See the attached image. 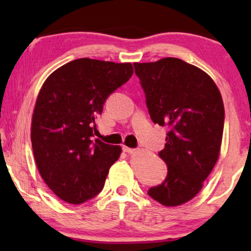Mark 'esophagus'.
I'll return each mask as SVG.
<instances>
[{"label":"esophagus","mask_w":251,"mask_h":251,"mask_svg":"<svg viewBox=\"0 0 251 251\" xmlns=\"http://www.w3.org/2000/svg\"><path fill=\"white\" fill-rule=\"evenodd\" d=\"M122 149H123V151H125V152L129 153V154H132V153L136 152L135 149H130V147H128V146H123Z\"/></svg>","instance_id":"obj_1"}]
</instances>
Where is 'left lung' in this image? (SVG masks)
Masks as SVG:
<instances>
[{
    "mask_svg": "<svg viewBox=\"0 0 251 251\" xmlns=\"http://www.w3.org/2000/svg\"><path fill=\"white\" fill-rule=\"evenodd\" d=\"M133 66L151 119L168 128L159 152L167 177L147 194L167 207L183 204L199 193L218 160L225 120L221 92L207 73L178 58Z\"/></svg>",
    "mask_w": 251,
    "mask_h": 251,
    "instance_id": "8db88e82",
    "label": "left lung"
}]
</instances>
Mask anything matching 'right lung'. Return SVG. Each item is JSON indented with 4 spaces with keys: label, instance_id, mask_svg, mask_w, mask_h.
I'll use <instances>...</instances> for the list:
<instances>
[{
    "label": "right lung",
    "instance_id": "obj_1",
    "mask_svg": "<svg viewBox=\"0 0 251 251\" xmlns=\"http://www.w3.org/2000/svg\"><path fill=\"white\" fill-rule=\"evenodd\" d=\"M130 63L81 58L47 78L32 120V147L41 177L68 203L80 204L104 187L121 147L94 138L106 99L132 76Z\"/></svg>",
    "mask_w": 251,
    "mask_h": 251
}]
</instances>
